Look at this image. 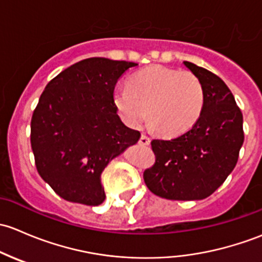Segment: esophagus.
Returning <instances> with one entry per match:
<instances>
[{
  "instance_id": "obj_1",
  "label": "esophagus",
  "mask_w": 262,
  "mask_h": 262,
  "mask_svg": "<svg viewBox=\"0 0 262 262\" xmlns=\"http://www.w3.org/2000/svg\"><path fill=\"white\" fill-rule=\"evenodd\" d=\"M139 144L144 145V146H147V145H150V139L146 136V135L142 134L141 137H140V140H139Z\"/></svg>"
}]
</instances>
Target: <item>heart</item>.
I'll return each mask as SVG.
<instances>
[{
  "label": "heart",
  "mask_w": 262,
  "mask_h": 262,
  "mask_svg": "<svg viewBox=\"0 0 262 262\" xmlns=\"http://www.w3.org/2000/svg\"><path fill=\"white\" fill-rule=\"evenodd\" d=\"M113 102L131 127L141 126L147 115L151 128L164 136H178L201 117L204 91L189 71L154 66L135 73L128 88H116Z\"/></svg>",
  "instance_id": "1"
}]
</instances>
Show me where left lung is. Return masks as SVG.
I'll return each mask as SVG.
<instances>
[{
  "label": "left lung",
  "mask_w": 262,
  "mask_h": 262,
  "mask_svg": "<svg viewBox=\"0 0 262 262\" xmlns=\"http://www.w3.org/2000/svg\"><path fill=\"white\" fill-rule=\"evenodd\" d=\"M203 85L204 107L193 127L171 140H152L155 164L144 171L147 188L171 201H198L223 184L244 144V117L226 83L184 61Z\"/></svg>",
  "instance_id": "obj_1"
}]
</instances>
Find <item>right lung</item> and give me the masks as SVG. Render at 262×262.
<instances>
[{"mask_svg": "<svg viewBox=\"0 0 262 262\" xmlns=\"http://www.w3.org/2000/svg\"><path fill=\"white\" fill-rule=\"evenodd\" d=\"M136 63L90 58L51 79L31 118V149L37 172L63 199L99 206L106 194L101 174L139 141V131L117 115V80Z\"/></svg>", "mask_w": 262, "mask_h": 262, "instance_id": "add662e5", "label": "right lung"}]
</instances>
